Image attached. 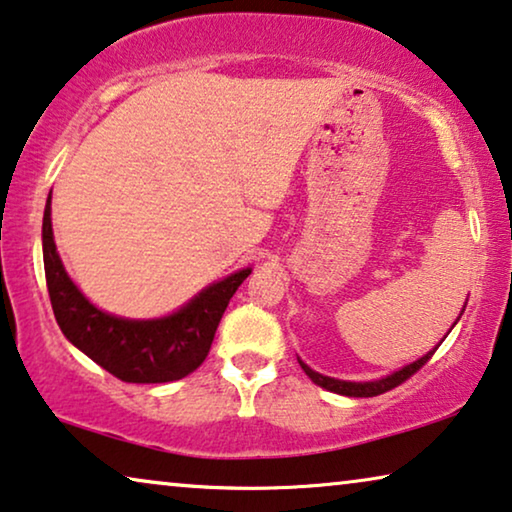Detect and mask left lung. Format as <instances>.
I'll return each instance as SVG.
<instances>
[{"label": "left lung", "instance_id": "1", "mask_svg": "<svg viewBox=\"0 0 512 512\" xmlns=\"http://www.w3.org/2000/svg\"><path fill=\"white\" fill-rule=\"evenodd\" d=\"M443 339H446V337H443ZM443 339H441V342H443ZM441 342H439V346H441ZM439 346H436V348H439ZM436 348H434V351H436ZM434 351H429L427 355H422L420 360H416V362H411V365L402 367V369H399V372L385 376V379H379V381H365V383L330 379V376H323V374L314 372V369L307 367L302 360H300V367L305 369V374H307L309 379L314 381L316 385H321V388L330 390V392H337V395H346V397H376V395H383V392H388V390H392V388H397V385H402L406 379H411V376L416 374L418 369H420L422 365H425V362H427L429 358H432Z\"/></svg>", "mask_w": 512, "mask_h": 512}]
</instances>
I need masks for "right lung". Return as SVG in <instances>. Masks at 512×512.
Listing matches in <instances>:
<instances>
[{
	"instance_id": "obj_1",
	"label": "right lung",
	"mask_w": 512,
	"mask_h": 512,
	"mask_svg": "<svg viewBox=\"0 0 512 512\" xmlns=\"http://www.w3.org/2000/svg\"><path fill=\"white\" fill-rule=\"evenodd\" d=\"M43 268L50 305L64 337L106 372L127 383H168L189 376L210 353L214 332L251 268L207 286L180 311L152 321H131L96 309L66 274L50 221L43 212Z\"/></svg>"
}]
</instances>
